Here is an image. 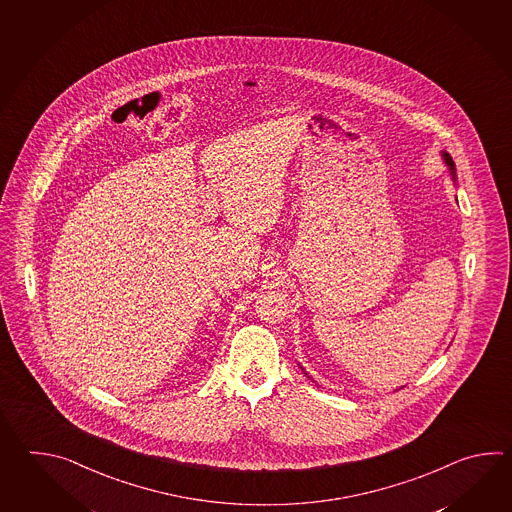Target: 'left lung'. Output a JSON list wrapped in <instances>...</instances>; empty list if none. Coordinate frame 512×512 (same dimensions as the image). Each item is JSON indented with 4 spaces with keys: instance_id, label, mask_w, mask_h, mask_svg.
Instances as JSON below:
<instances>
[{
    "instance_id": "1",
    "label": "left lung",
    "mask_w": 512,
    "mask_h": 512,
    "mask_svg": "<svg viewBox=\"0 0 512 512\" xmlns=\"http://www.w3.org/2000/svg\"><path fill=\"white\" fill-rule=\"evenodd\" d=\"M443 157H445L446 164L450 166V170H452V174H454V163H452V157H450L448 153H443Z\"/></svg>"
}]
</instances>
